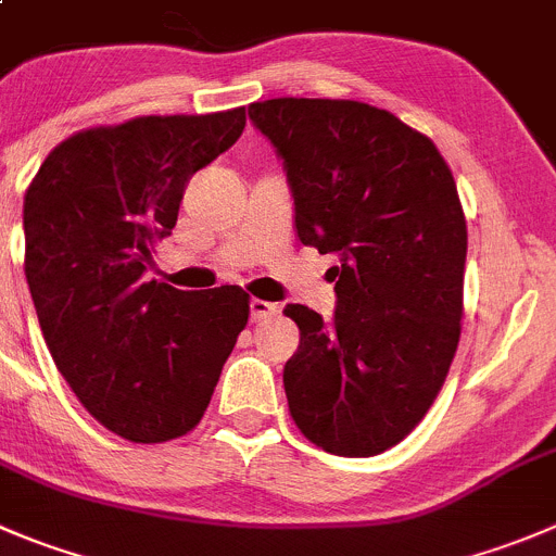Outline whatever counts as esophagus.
I'll list each match as a JSON object with an SVG mask.
<instances>
[{
	"instance_id": "1",
	"label": "esophagus",
	"mask_w": 556,
	"mask_h": 556,
	"mask_svg": "<svg viewBox=\"0 0 556 556\" xmlns=\"http://www.w3.org/2000/svg\"><path fill=\"white\" fill-rule=\"evenodd\" d=\"M275 314H281V305L278 303H267V300H251V319L253 321H264V319H273Z\"/></svg>"
}]
</instances>
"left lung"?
<instances>
[{
    "instance_id": "1",
    "label": "left lung",
    "mask_w": 556,
    "mask_h": 556,
    "mask_svg": "<svg viewBox=\"0 0 556 556\" xmlns=\"http://www.w3.org/2000/svg\"><path fill=\"white\" fill-rule=\"evenodd\" d=\"M294 193L303 245L338 253L336 316L287 305L300 346L283 368L303 437L336 456L399 445L445 384L462 338L467 220L428 136L361 100L248 105Z\"/></svg>"
}]
</instances>
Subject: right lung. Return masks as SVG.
Segmentation results:
<instances>
[{"mask_svg": "<svg viewBox=\"0 0 556 556\" xmlns=\"http://www.w3.org/2000/svg\"><path fill=\"white\" fill-rule=\"evenodd\" d=\"M242 128L245 105L98 125L56 144L26 188L24 273L51 357L84 409L128 442L193 431L248 325L240 287L144 281L185 182Z\"/></svg>", "mask_w": 556, "mask_h": 556, "instance_id": "1", "label": "right lung"}]
</instances>
